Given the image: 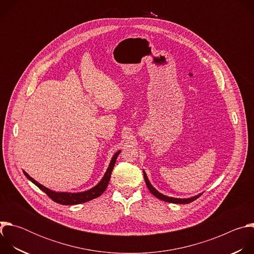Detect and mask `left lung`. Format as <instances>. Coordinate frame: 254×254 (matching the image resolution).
<instances>
[{
    "mask_svg": "<svg viewBox=\"0 0 254 254\" xmlns=\"http://www.w3.org/2000/svg\"><path fill=\"white\" fill-rule=\"evenodd\" d=\"M142 172H143L144 182H146L147 187H148V189L150 190V192H151L155 197H157L158 199L163 200V201H165V202L174 203V204H188V203H191V202L195 201V200H196L197 198H199V197L201 196V194H202V193H201V194L196 195V196H194V197H191V198H184V199H181V198H174V197H169V196L163 195V194H161L159 191H157V190L152 186V184L150 183V181H149V179H148V177H147V175H146V172H144V171H142Z\"/></svg>",
    "mask_w": 254,
    "mask_h": 254,
    "instance_id": "left-lung-1",
    "label": "left lung"
}]
</instances>
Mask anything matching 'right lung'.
I'll return each instance as SVG.
<instances>
[{
  "instance_id": "add662e5",
  "label": "right lung",
  "mask_w": 254,
  "mask_h": 254,
  "mask_svg": "<svg viewBox=\"0 0 254 254\" xmlns=\"http://www.w3.org/2000/svg\"><path fill=\"white\" fill-rule=\"evenodd\" d=\"M121 151H119L118 153H116L114 155V157L112 158V161L110 163V166H108L104 176L102 177V179L100 180V182L94 186L93 188L84 191V192H78V193H68V192H54L46 187H44L43 185H41L40 183H38L37 181H35L32 177H30L25 171H23V173L25 174V176L31 181L32 183H34L36 186H37L39 189H41L43 192H45L54 202L59 203L61 205H77V204H81V203H85L87 201H90L92 199H95L97 197H99L106 189L108 182L111 180V175L112 172L114 170L116 161L118 156L120 155Z\"/></svg>"
}]
</instances>
